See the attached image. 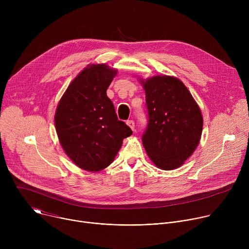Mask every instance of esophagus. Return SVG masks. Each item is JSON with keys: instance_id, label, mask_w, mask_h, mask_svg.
Returning <instances> with one entry per match:
<instances>
[{"instance_id": "34e87169", "label": "esophagus", "mask_w": 249, "mask_h": 249, "mask_svg": "<svg viewBox=\"0 0 249 249\" xmlns=\"http://www.w3.org/2000/svg\"><path fill=\"white\" fill-rule=\"evenodd\" d=\"M126 123H127V125H128L133 131L135 130V122H134L133 120H128Z\"/></svg>"}]
</instances>
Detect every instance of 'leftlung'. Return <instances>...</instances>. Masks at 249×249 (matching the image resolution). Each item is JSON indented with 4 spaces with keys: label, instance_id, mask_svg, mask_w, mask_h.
<instances>
[{
    "label": "left lung",
    "instance_id": "left-lung-1",
    "mask_svg": "<svg viewBox=\"0 0 249 249\" xmlns=\"http://www.w3.org/2000/svg\"><path fill=\"white\" fill-rule=\"evenodd\" d=\"M142 84L148 113L142 141L147 154L161 169L179 167L199 144L203 128L199 106L176 78L156 76Z\"/></svg>",
    "mask_w": 249,
    "mask_h": 249
}]
</instances>
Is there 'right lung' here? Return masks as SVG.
<instances>
[{
    "instance_id": "right-lung-1",
    "label": "right lung",
    "mask_w": 249,
    "mask_h": 249,
    "mask_svg": "<svg viewBox=\"0 0 249 249\" xmlns=\"http://www.w3.org/2000/svg\"><path fill=\"white\" fill-rule=\"evenodd\" d=\"M116 74L104 64L84 69L57 106L55 125L61 146L74 163L88 171L107 167L123 139L132 135L131 128L118 120L106 95Z\"/></svg>"
}]
</instances>
